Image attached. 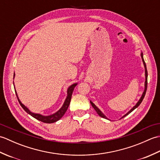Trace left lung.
I'll return each mask as SVG.
<instances>
[{"mask_svg":"<svg viewBox=\"0 0 160 160\" xmlns=\"http://www.w3.org/2000/svg\"><path fill=\"white\" fill-rule=\"evenodd\" d=\"M141 58H142V62H143V64H144V69H145V82H144V91H143V93H142V96H141V98H140V100H138V102L136 103V104L135 105V106L132 107L131 109L130 110V111H128L127 113H126L125 115H124L123 116H122L120 119H122V118H124L125 116H127V115H128L129 113H131V112L133 111V110H135V108H138V107H139V105H140V104H141V102H142V100H143V99H144V96H145V94H146V91H147V77H148V73H147V66H146V64H145V62H144V58H143V53H142V52H141ZM90 103H91V104L92 105V107H93V108L95 110H96V111L97 112V113L100 115V117H102V118H104V119H107V120H110L111 121V120L110 119H108L106 115H105L100 110V108H98L96 105H95L92 102H91V100H90Z\"/></svg>","mask_w":160,"mask_h":160,"instance_id":"1","label":"left lung"}]
</instances>
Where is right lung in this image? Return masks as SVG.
<instances>
[{"instance_id": "obj_1", "label": "right lung", "mask_w": 160, "mask_h": 160, "mask_svg": "<svg viewBox=\"0 0 160 160\" xmlns=\"http://www.w3.org/2000/svg\"><path fill=\"white\" fill-rule=\"evenodd\" d=\"M14 77H15V73H13V79H14ZM78 84V83H73L71 84V86H69L68 87L67 91V98L65 100H64V103L62 104V106L61 107V108L58 111H57L56 113H54L53 114H51L49 115H43L42 114H40V113H33L31 111H30L29 108L27 107L26 106H25L21 102H20L19 98L18 96V94H17L16 91V96L17 98H18L19 103L20 104V106L22 107V108L24 110H25L27 113L28 114H29L30 115H32L33 118H36V120H38L39 121H41L42 122H45V123H53V122H56L58 120H59L60 119L62 118L63 115H64V113H66V111L67 110L68 107L69 106V104H70V102H71V96H72V93H73V91L75 87H76V85Z\"/></svg>"}]
</instances>
